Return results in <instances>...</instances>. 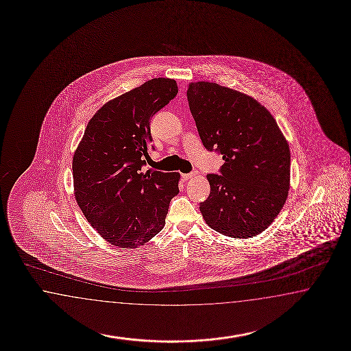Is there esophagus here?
<instances>
[{"label": "esophagus", "instance_id": "34e87169", "mask_svg": "<svg viewBox=\"0 0 351 351\" xmlns=\"http://www.w3.org/2000/svg\"><path fill=\"white\" fill-rule=\"evenodd\" d=\"M196 175H197V172H189V173H182L181 176H182V179L184 180H190L193 179Z\"/></svg>", "mask_w": 351, "mask_h": 351}]
</instances>
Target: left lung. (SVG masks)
<instances>
[{"mask_svg": "<svg viewBox=\"0 0 351 351\" xmlns=\"http://www.w3.org/2000/svg\"><path fill=\"white\" fill-rule=\"evenodd\" d=\"M190 112L204 147L226 161L208 173L200 203L206 224L232 238H252L271 226L289 189V143L267 109L247 94L217 83H190Z\"/></svg>", "mask_w": 351, "mask_h": 351, "instance_id": "obj_1", "label": "left lung"}]
</instances>
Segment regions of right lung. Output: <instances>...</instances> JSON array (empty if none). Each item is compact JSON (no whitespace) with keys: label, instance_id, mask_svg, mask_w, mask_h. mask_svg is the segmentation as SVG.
Returning a JSON list of instances; mask_svg holds the SVG:
<instances>
[{"label":"right lung","instance_id":"right-lung-1","mask_svg":"<svg viewBox=\"0 0 351 351\" xmlns=\"http://www.w3.org/2000/svg\"><path fill=\"white\" fill-rule=\"evenodd\" d=\"M178 92L173 79L155 78L106 103L73 157L79 208L119 248H137L160 233L179 194V172H141L152 142L149 121Z\"/></svg>","mask_w":351,"mask_h":351}]
</instances>
